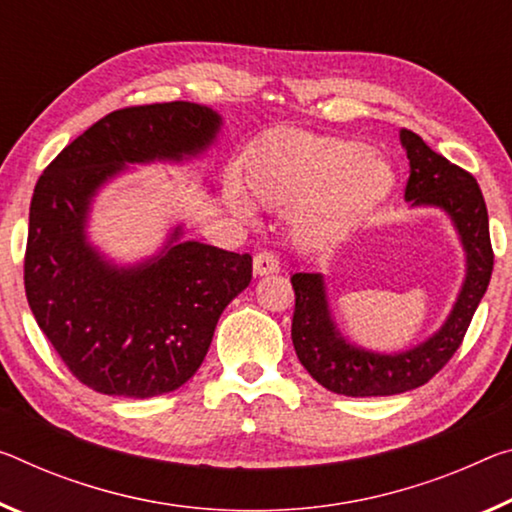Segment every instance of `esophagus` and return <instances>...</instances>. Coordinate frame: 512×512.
I'll list each match as a JSON object with an SVG mask.
<instances>
[{"label": "esophagus", "mask_w": 512, "mask_h": 512, "mask_svg": "<svg viewBox=\"0 0 512 512\" xmlns=\"http://www.w3.org/2000/svg\"><path fill=\"white\" fill-rule=\"evenodd\" d=\"M253 271H255V275H259V278H262V275L278 273L280 271V259L275 257L273 253H269V250H264V253L255 255Z\"/></svg>", "instance_id": "obj_1"}]
</instances>
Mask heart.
<instances>
[{"label": "heart", "instance_id": "1", "mask_svg": "<svg viewBox=\"0 0 512 512\" xmlns=\"http://www.w3.org/2000/svg\"><path fill=\"white\" fill-rule=\"evenodd\" d=\"M243 175L259 207L296 209V230L307 241L348 230L394 189V170L362 143L294 129L255 145ZM230 207L241 218H253V205L237 189H230Z\"/></svg>", "mask_w": 512, "mask_h": 512}]
</instances>
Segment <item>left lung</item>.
<instances>
[{
    "label": "left lung",
    "mask_w": 512,
    "mask_h": 512,
    "mask_svg": "<svg viewBox=\"0 0 512 512\" xmlns=\"http://www.w3.org/2000/svg\"><path fill=\"white\" fill-rule=\"evenodd\" d=\"M399 136L410 159L405 200L412 207H435L449 216L465 253V280L449 316L431 337L399 353H378L342 335L321 273H294L291 285L296 291V310L291 339L296 355L316 383L335 394L392 396L428 383L458 351L490 285L494 255L488 209L476 180L428 148L410 129H401Z\"/></svg>",
    "instance_id": "obj_1"
}]
</instances>
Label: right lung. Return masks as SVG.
Returning a JSON list of instances; mask_svg holds the SVG:
<instances>
[{
	"label": "right lung",
	"instance_id": "add662e5",
	"mask_svg": "<svg viewBox=\"0 0 512 512\" xmlns=\"http://www.w3.org/2000/svg\"><path fill=\"white\" fill-rule=\"evenodd\" d=\"M223 118L196 102L113 111L63 148L34 189L24 289L38 328L86 387L150 399L200 369L216 323L253 278V257L184 241L116 264L88 239L104 186L134 164H182L212 148Z\"/></svg>",
	"mask_w": 512,
	"mask_h": 512
}]
</instances>
